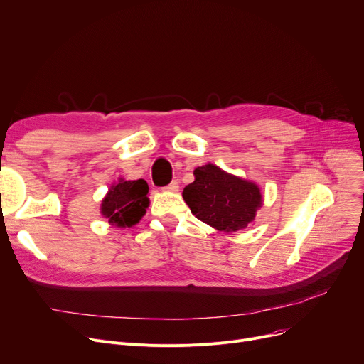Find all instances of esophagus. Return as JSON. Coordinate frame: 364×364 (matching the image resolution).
I'll use <instances>...</instances> for the list:
<instances>
[{
	"label": "esophagus",
	"mask_w": 364,
	"mask_h": 364,
	"mask_svg": "<svg viewBox=\"0 0 364 364\" xmlns=\"http://www.w3.org/2000/svg\"><path fill=\"white\" fill-rule=\"evenodd\" d=\"M178 188H180V186L177 181H171L166 187H164V190H166V192H171V193L178 192Z\"/></svg>",
	"instance_id": "obj_1"
}]
</instances>
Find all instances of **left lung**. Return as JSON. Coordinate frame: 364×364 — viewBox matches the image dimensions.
Masks as SVG:
<instances>
[{"label":"left lung","instance_id":"left-lung-1","mask_svg":"<svg viewBox=\"0 0 364 364\" xmlns=\"http://www.w3.org/2000/svg\"><path fill=\"white\" fill-rule=\"evenodd\" d=\"M193 176L195 181L183 190V199L198 220L224 233H235L255 221L264 202L258 184L214 164L198 166Z\"/></svg>","mask_w":364,"mask_h":364}]
</instances>
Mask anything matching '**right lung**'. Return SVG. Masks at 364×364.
<instances>
[{"label": "right lung", "instance_id": "obj_1", "mask_svg": "<svg viewBox=\"0 0 364 364\" xmlns=\"http://www.w3.org/2000/svg\"><path fill=\"white\" fill-rule=\"evenodd\" d=\"M149 186L144 180H124L113 183L102 200L100 214L114 227H132L149 208Z\"/></svg>", "mask_w": 364, "mask_h": 364}]
</instances>
